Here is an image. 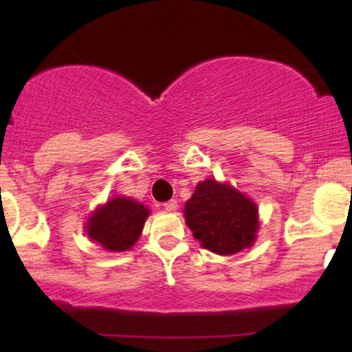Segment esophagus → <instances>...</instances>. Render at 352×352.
<instances>
[{"label":"esophagus","mask_w":352,"mask_h":352,"mask_svg":"<svg viewBox=\"0 0 352 352\" xmlns=\"http://www.w3.org/2000/svg\"><path fill=\"white\" fill-rule=\"evenodd\" d=\"M165 210H168V212H177L179 210V204H177V200H170L167 201V204H164Z\"/></svg>","instance_id":"34e87169"}]
</instances>
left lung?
<instances>
[{
  "label": "left lung",
  "instance_id": "left-lung-1",
  "mask_svg": "<svg viewBox=\"0 0 352 352\" xmlns=\"http://www.w3.org/2000/svg\"><path fill=\"white\" fill-rule=\"evenodd\" d=\"M187 227L208 252L228 256L253 246L260 230L256 204L228 182H199L185 201Z\"/></svg>",
  "mask_w": 352,
  "mask_h": 352
}]
</instances>
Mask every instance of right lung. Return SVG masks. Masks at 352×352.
I'll return each mask as SVG.
<instances>
[{
	"label": "right lung",
	"instance_id": "1",
	"mask_svg": "<svg viewBox=\"0 0 352 352\" xmlns=\"http://www.w3.org/2000/svg\"><path fill=\"white\" fill-rule=\"evenodd\" d=\"M151 210L131 197L117 195L87 217L84 232L106 252H127L142 235Z\"/></svg>",
	"mask_w": 352,
	"mask_h": 352
}]
</instances>
